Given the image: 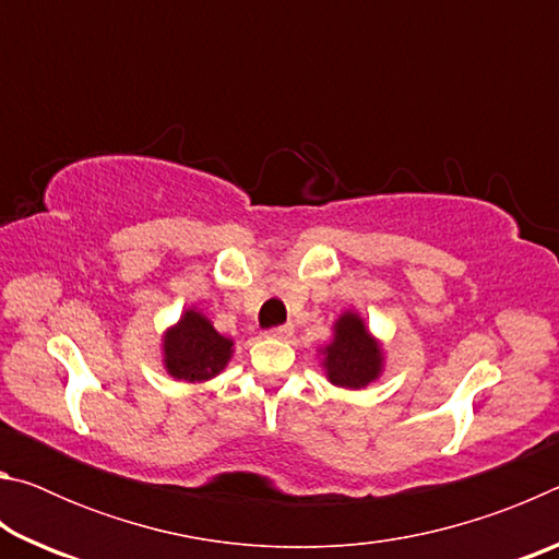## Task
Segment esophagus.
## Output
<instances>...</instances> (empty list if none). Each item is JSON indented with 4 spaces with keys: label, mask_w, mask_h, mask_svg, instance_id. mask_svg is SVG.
Wrapping results in <instances>:
<instances>
[{
    "label": "esophagus",
    "mask_w": 559,
    "mask_h": 559,
    "mask_svg": "<svg viewBox=\"0 0 559 559\" xmlns=\"http://www.w3.org/2000/svg\"><path fill=\"white\" fill-rule=\"evenodd\" d=\"M290 335H293V325H278V328L266 330V337L271 340H288Z\"/></svg>",
    "instance_id": "esophagus-1"
}]
</instances>
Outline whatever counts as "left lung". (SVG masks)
Returning a JSON list of instances; mask_svg holds the SVG:
<instances>
[{"label":"left lung","instance_id":"1","mask_svg":"<svg viewBox=\"0 0 559 559\" xmlns=\"http://www.w3.org/2000/svg\"><path fill=\"white\" fill-rule=\"evenodd\" d=\"M323 367L328 380L345 390H362L382 374V347L353 310L337 318L333 343L323 349Z\"/></svg>","mask_w":559,"mask_h":559}]
</instances>
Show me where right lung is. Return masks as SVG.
Segmentation results:
<instances>
[{"mask_svg":"<svg viewBox=\"0 0 559 559\" xmlns=\"http://www.w3.org/2000/svg\"><path fill=\"white\" fill-rule=\"evenodd\" d=\"M231 353L234 340L216 333L212 320L197 308L185 310L163 340L167 374L185 382L212 380L224 370Z\"/></svg>","mask_w":559,"mask_h":559,"instance_id":"add662e5","label":"right lung"}]
</instances>
